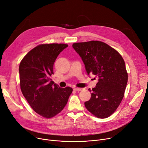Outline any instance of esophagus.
I'll use <instances>...</instances> for the list:
<instances>
[{
    "label": "esophagus",
    "mask_w": 148,
    "mask_h": 148,
    "mask_svg": "<svg viewBox=\"0 0 148 148\" xmlns=\"http://www.w3.org/2000/svg\"><path fill=\"white\" fill-rule=\"evenodd\" d=\"M74 91H82V88H74Z\"/></svg>",
    "instance_id": "obj_1"
}]
</instances>
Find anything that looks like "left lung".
Returning a JSON list of instances; mask_svg holds the SVG:
<instances>
[{"mask_svg":"<svg viewBox=\"0 0 148 148\" xmlns=\"http://www.w3.org/2000/svg\"><path fill=\"white\" fill-rule=\"evenodd\" d=\"M73 47L82 58L88 75L98 77L95 88L85 102L87 110L95 117L104 119L112 114L124 97L127 82L125 63L117 51L100 41L74 43Z\"/></svg>","mask_w":148,"mask_h":148,"instance_id":"1","label":"left lung"}]
</instances>
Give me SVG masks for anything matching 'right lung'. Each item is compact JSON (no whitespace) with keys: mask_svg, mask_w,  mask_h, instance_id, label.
<instances>
[{"mask_svg":"<svg viewBox=\"0 0 148 148\" xmlns=\"http://www.w3.org/2000/svg\"><path fill=\"white\" fill-rule=\"evenodd\" d=\"M68 46L40 45L31 49L19 65L22 92L33 110L45 118L53 117L61 112L73 92L71 88H60L50 79L56 59Z\"/></svg>","mask_w":148,"mask_h":148,"instance_id":"right-lung-1","label":"right lung"}]
</instances>
